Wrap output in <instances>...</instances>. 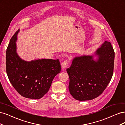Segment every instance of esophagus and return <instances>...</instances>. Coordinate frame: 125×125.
<instances>
[{"label": "esophagus", "mask_w": 125, "mask_h": 125, "mask_svg": "<svg viewBox=\"0 0 125 125\" xmlns=\"http://www.w3.org/2000/svg\"><path fill=\"white\" fill-rule=\"evenodd\" d=\"M61 65L62 69H66V68L68 66V60H66L63 62H62Z\"/></svg>", "instance_id": "1"}]
</instances>
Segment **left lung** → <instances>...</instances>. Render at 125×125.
Segmentation results:
<instances>
[{
	"instance_id": "1",
	"label": "left lung",
	"mask_w": 125,
	"mask_h": 125,
	"mask_svg": "<svg viewBox=\"0 0 125 125\" xmlns=\"http://www.w3.org/2000/svg\"><path fill=\"white\" fill-rule=\"evenodd\" d=\"M97 57L94 60V56ZM115 54L110 42L105 41L92 55L75 57L67 72L69 90L77 100H93L102 93L110 82Z\"/></svg>"
}]
</instances>
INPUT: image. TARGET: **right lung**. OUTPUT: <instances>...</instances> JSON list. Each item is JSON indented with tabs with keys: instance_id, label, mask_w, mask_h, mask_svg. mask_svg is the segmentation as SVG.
I'll return each instance as SVG.
<instances>
[{
	"instance_id": "add662e5",
	"label": "right lung",
	"mask_w": 125,
	"mask_h": 125,
	"mask_svg": "<svg viewBox=\"0 0 125 125\" xmlns=\"http://www.w3.org/2000/svg\"><path fill=\"white\" fill-rule=\"evenodd\" d=\"M15 33L6 51V72L14 88L21 95L39 99L50 88L56 75L61 71L59 59H39L25 61L17 52V35Z\"/></svg>"
}]
</instances>
